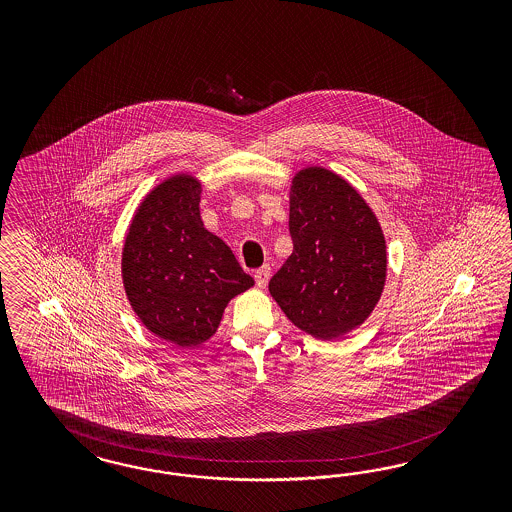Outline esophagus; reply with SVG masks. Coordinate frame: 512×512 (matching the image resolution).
I'll return each mask as SVG.
<instances>
[{
  "label": "esophagus",
  "instance_id": "34e87169",
  "mask_svg": "<svg viewBox=\"0 0 512 512\" xmlns=\"http://www.w3.org/2000/svg\"><path fill=\"white\" fill-rule=\"evenodd\" d=\"M268 279H270V266L268 264H264L259 270H255V283H257L259 289L266 287Z\"/></svg>",
  "mask_w": 512,
  "mask_h": 512
}]
</instances>
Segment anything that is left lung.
Returning a JSON list of instances; mask_svg holds the SVG:
<instances>
[{"label": "left lung", "instance_id": "1", "mask_svg": "<svg viewBox=\"0 0 512 512\" xmlns=\"http://www.w3.org/2000/svg\"><path fill=\"white\" fill-rule=\"evenodd\" d=\"M289 233L293 253L268 283L279 308L319 340L362 325L383 293L387 246L357 189L321 167L298 172Z\"/></svg>", "mask_w": 512, "mask_h": 512}]
</instances>
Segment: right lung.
<instances>
[{
  "label": "right lung",
  "instance_id": "obj_1",
  "mask_svg": "<svg viewBox=\"0 0 512 512\" xmlns=\"http://www.w3.org/2000/svg\"><path fill=\"white\" fill-rule=\"evenodd\" d=\"M201 184L172 176L140 204L122 255L127 298L161 340L193 347L216 334L229 300L255 281L202 227Z\"/></svg>",
  "mask_w": 512,
  "mask_h": 512
}]
</instances>
